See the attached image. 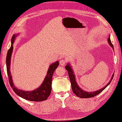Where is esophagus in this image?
Returning <instances> with one entry per match:
<instances>
[{"label":"esophagus","instance_id":"obj_1","mask_svg":"<svg viewBox=\"0 0 122 122\" xmlns=\"http://www.w3.org/2000/svg\"><path fill=\"white\" fill-rule=\"evenodd\" d=\"M66 63H67V61H66V60H64V59L61 60L60 61V64H61L62 66H64L66 64Z\"/></svg>","mask_w":122,"mask_h":122}]
</instances>
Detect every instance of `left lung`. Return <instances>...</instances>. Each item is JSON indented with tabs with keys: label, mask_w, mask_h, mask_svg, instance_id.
<instances>
[{
	"label": "left lung",
	"mask_w": 122,
	"mask_h": 122,
	"mask_svg": "<svg viewBox=\"0 0 122 122\" xmlns=\"http://www.w3.org/2000/svg\"><path fill=\"white\" fill-rule=\"evenodd\" d=\"M108 42H109V43L110 45L112 47L113 49H114V46L110 40V36H109V37L108 38ZM65 69L67 70V71L68 72V75H69V77L70 82L71 83L72 91H73V93L75 94L77 97L81 98H92L94 96H97V95H98L99 93L102 92L110 84V83L111 82V81H112V79L114 77V74H113L110 82L108 83L107 85L105 86L104 88L99 90L96 91V92H87L86 91H84L82 90L80 88H79V86H78V85L75 80V75H74V74L73 72V71L72 70L69 64H68L67 66H65Z\"/></svg>",
	"instance_id": "8db88e82"
}]
</instances>
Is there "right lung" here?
Wrapping results in <instances>:
<instances>
[{"label":"right lung","instance_id":"obj_1","mask_svg":"<svg viewBox=\"0 0 122 122\" xmlns=\"http://www.w3.org/2000/svg\"><path fill=\"white\" fill-rule=\"evenodd\" d=\"M15 38V35H13L11 38V45L9 49L8 50L6 55V68L7 73L8 77L9 82L10 85L12 88L14 92L20 97L23 98L26 100H27L35 102H41L45 101L47 99L48 97L50 96L51 91V84L53 74L56 69L59 65V62L56 61L52 64L49 68L48 72L47 73V75L44 79V80L39 88L37 89L32 91H23L19 90L16 88L12 82V77L11 76L10 71V59L13 50V44Z\"/></svg>","mask_w":122,"mask_h":122}]
</instances>
